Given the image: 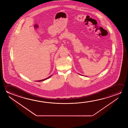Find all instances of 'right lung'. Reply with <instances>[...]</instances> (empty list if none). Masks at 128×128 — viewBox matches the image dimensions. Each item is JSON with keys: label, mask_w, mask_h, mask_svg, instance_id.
I'll return each mask as SVG.
<instances>
[{"label": "right lung", "mask_w": 128, "mask_h": 128, "mask_svg": "<svg viewBox=\"0 0 128 128\" xmlns=\"http://www.w3.org/2000/svg\"><path fill=\"white\" fill-rule=\"evenodd\" d=\"M50 77H51V76H50V77H48L47 78H46V79H44V80H38V81H37V82H40V81H44V80H46L47 79H48V78H49Z\"/></svg>", "instance_id": "1"}]
</instances>
